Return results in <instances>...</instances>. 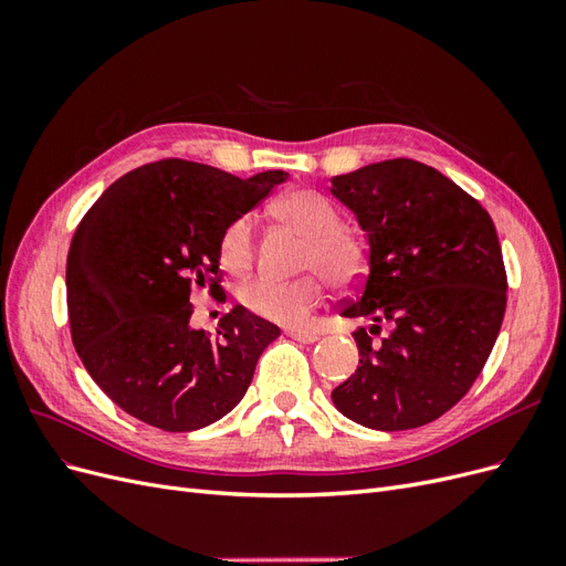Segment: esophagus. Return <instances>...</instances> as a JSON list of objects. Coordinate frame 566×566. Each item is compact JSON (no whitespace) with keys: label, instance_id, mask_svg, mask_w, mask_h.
I'll list each match as a JSON object with an SVG mask.
<instances>
[{"label":"esophagus","instance_id":"34e87169","mask_svg":"<svg viewBox=\"0 0 566 566\" xmlns=\"http://www.w3.org/2000/svg\"><path fill=\"white\" fill-rule=\"evenodd\" d=\"M287 335L302 342V345H312V342L318 339V333H310V331H287Z\"/></svg>","mask_w":566,"mask_h":566}]
</instances>
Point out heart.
Here are the masks:
<instances>
[{"mask_svg":"<svg viewBox=\"0 0 566 566\" xmlns=\"http://www.w3.org/2000/svg\"><path fill=\"white\" fill-rule=\"evenodd\" d=\"M271 212L283 224L293 227L306 243L302 250V269H312L300 279L281 281L256 276L238 290V300L245 310L264 321L297 328L310 321L325 293L323 277L347 290L361 283L368 269V248L356 231L342 227L335 205L312 188H297L273 202ZM254 254V221L250 214L235 217L221 231L219 262L231 273H243Z\"/></svg>","mask_w":566,"mask_h":566,"instance_id":"obj_1","label":"heart"}]
</instances>
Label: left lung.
<instances>
[{"instance_id": "left-lung-1", "label": "left lung", "mask_w": 566, "mask_h": 566, "mask_svg": "<svg viewBox=\"0 0 566 566\" xmlns=\"http://www.w3.org/2000/svg\"><path fill=\"white\" fill-rule=\"evenodd\" d=\"M331 191L368 233V273L342 316L375 321L354 333L361 358L333 403L370 430H413L465 397L501 333L499 233L479 200L418 160L366 165ZM380 322L392 331L375 340Z\"/></svg>"}]
</instances>
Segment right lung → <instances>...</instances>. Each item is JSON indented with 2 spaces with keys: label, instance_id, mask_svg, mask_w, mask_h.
I'll return each mask as SVG.
<instances>
[{
  "label": "right lung",
  "instance_id": "obj_1",
  "mask_svg": "<svg viewBox=\"0 0 566 566\" xmlns=\"http://www.w3.org/2000/svg\"><path fill=\"white\" fill-rule=\"evenodd\" d=\"M285 179L165 158L119 177L82 217L65 269L73 345L132 418L193 432L243 399L279 325L235 304L214 337L193 331L191 293H224L221 231Z\"/></svg>",
  "mask_w": 566,
  "mask_h": 566
}]
</instances>
